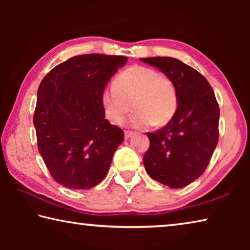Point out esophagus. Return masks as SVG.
Instances as JSON below:
<instances>
[{"instance_id":"34e87169","label":"esophagus","mask_w":250,"mask_h":250,"mask_svg":"<svg viewBox=\"0 0 250 250\" xmlns=\"http://www.w3.org/2000/svg\"><path fill=\"white\" fill-rule=\"evenodd\" d=\"M134 135V132H132V131H125V140H129V139H131Z\"/></svg>"}]
</instances>
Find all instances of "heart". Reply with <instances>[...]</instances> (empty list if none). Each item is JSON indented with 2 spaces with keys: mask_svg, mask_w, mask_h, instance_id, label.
<instances>
[{
  "mask_svg": "<svg viewBox=\"0 0 250 250\" xmlns=\"http://www.w3.org/2000/svg\"><path fill=\"white\" fill-rule=\"evenodd\" d=\"M131 101L137 111L131 118L134 128L164 125L170 122L177 108L175 84L167 75L150 67H129L116 78L115 87L101 94L105 118L113 125H122L130 111Z\"/></svg>",
  "mask_w": 250,
  "mask_h": 250,
  "instance_id": "b5f03b06",
  "label": "heart"
}]
</instances>
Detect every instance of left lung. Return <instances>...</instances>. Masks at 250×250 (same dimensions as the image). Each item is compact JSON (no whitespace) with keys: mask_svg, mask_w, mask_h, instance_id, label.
<instances>
[{"mask_svg":"<svg viewBox=\"0 0 250 250\" xmlns=\"http://www.w3.org/2000/svg\"><path fill=\"white\" fill-rule=\"evenodd\" d=\"M170 77L177 92L175 115L162 129L147 132L146 173L172 188L198 179L218 142L219 107L213 88L197 70L172 57L140 58Z\"/></svg>","mask_w":250,"mask_h":250,"instance_id":"1","label":"left lung"}]
</instances>
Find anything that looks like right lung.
Returning <instances> with one entry per match:
<instances>
[{
	"label": "right lung",
	"mask_w": 250,
	"mask_h": 250,
	"mask_svg": "<svg viewBox=\"0 0 250 250\" xmlns=\"http://www.w3.org/2000/svg\"><path fill=\"white\" fill-rule=\"evenodd\" d=\"M125 56L80 55L57 65L37 90L34 126L53 179L71 189L99 184L125 135L104 119L101 94Z\"/></svg>",
	"instance_id": "1"
}]
</instances>
